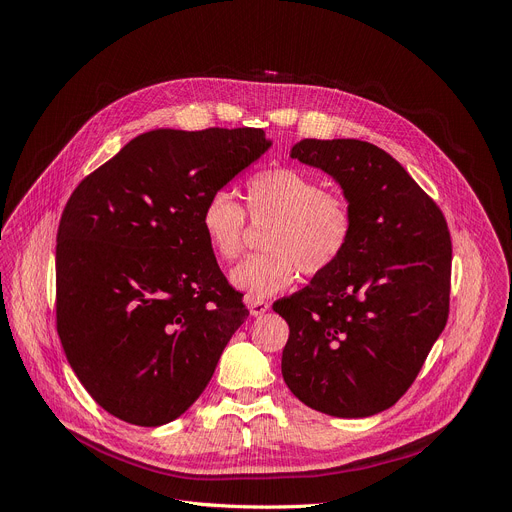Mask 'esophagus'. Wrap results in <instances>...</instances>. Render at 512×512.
<instances>
[{
    "mask_svg": "<svg viewBox=\"0 0 512 512\" xmlns=\"http://www.w3.org/2000/svg\"><path fill=\"white\" fill-rule=\"evenodd\" d=\"M249 311H251L253 317H259L265 311H270V303H267V301H249Z\"/></svg>",
    "mask_w": 512,
    "mask_h": 512,
    "instance_id": "esophagus-1",
    "label": "esophagus"
}]
</instances>
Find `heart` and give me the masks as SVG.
<instances>
[{"mask_svg":"<svg viewBox=\"0 0 512 512\" xmlns=\"http://www.w3.org/2000/svg\"><path fill=\"white\" fill-rule=\"evenodd\" d=\"M245 209L253 222L272 220L263 236L265 253L240 261L230 282L249 301H263L305 276L330 272L353 236V209L342 193L326 191L305 170L272 166L245 186ZM215 255L234 259L245 236V211L226 191L211 193L199 215Z\"/></svg>","mask_w":512,"mask_h":512,"instance_id":"obj_1","label":"heart"}]
</instances>
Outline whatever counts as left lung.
Here are the masks:
<instances>
[{"label": "left lung", "instance_id": "1", "mask_svg": "<svg viewBox=\"0 0 512 512\" xmlns=\"http://www.w3.org/2000/svg\"><path fill=\"white\" fill-rule=\"evenodd\" d=\"M290 157L338 182L353 209V236L330 272L274 303L290 330L284 382L319 413L371 417L409 390L446 326V220L409 172L371 143L303 139Z\"/></svg>", "mask_w": 512, "mask_h": 512}]
</instances>
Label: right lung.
Listing matches in <instances>:
<instances>
[{
  "label": "right lung",
  "instance_id": "right-lung-1",
  "mask_svg": "<svg viewBox=\"0 0 512 512\" xmlns=\"http://www.w3.org/2000/svg\"><path fill=\"white\" fill-rule=\"evenodd\" d=\"M270 147L261 128H155L74 188L58 228V334L107 413L157 427L209 384L249 309L215 261L201 207Z\"/></svg>",
  "mask_w": 512,
  "mask_h": 512
}]
</instances>
